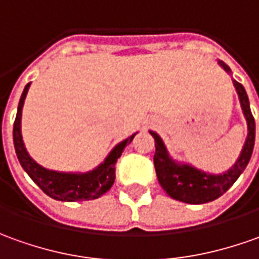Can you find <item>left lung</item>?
Here are the masks:
<instances>
[{"instance_id":"obj_1","label":"left lung","mask_w":259,"mask_h":259,"mask_svg":"<svg viewBox=\"0 0 259 259\" xmlns=\"http://www.w3.org/2000/svg\"><path fill=\"white\" fill-rule=\"evenodd\" d=\"M218 63H220V66H223V69L226 70L227 73H231V69L226 63L221 61H218ZM233 83L237 89L241 109H242L244 117L247 120L248 135L244 147L241 150L240 157L237 159L235 164L230 170H227L226 173H205V171H201L190 164H180V163L174 161L167 152L161 137L150 130V135L154 137V146H156V153H154L153 160H154V168H156L157 179H159L160 186L163 187V190L174 200H179V201L187 204H204L214 201L233 186L241 176V173L245 170V167L248 166L252 150H254L255 120L254 116L251 113L249 100H248L244 86L238 83L237 80H233Z\"/></svg>"}]
</instances>
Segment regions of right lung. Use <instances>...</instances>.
Wrapping results in <instances>:
<instances>
[{
  "label": "right lung",
  "instance_id": "right-lung-1",
  "mask_svg": "<svg viewBox=\"0 0 259 259\" xmlns=\"http://www.w3.org/2000/svg\"><path fill=\"white\" fill-rule=\"evenodd\" d=\"M29 85L31 83L25 86L24 92L21 95L18 112H17L15 122H14V132H12L15 153H17V157H18L22 168L47 196L54 200H58V201H85V200H95V198L103 196L115 183L116 161L122 156L124 147L133 140V137L136 136V133L115 146V149L109 153L105 161L96 168H93L92 171L61 173V171L48 170L45 167L39 166L28 154L24 142H22L21 116H22V106H24Z\"/></svg>",
  "mask_w": 259,
  "mask_h": 259
}]
</instances>
